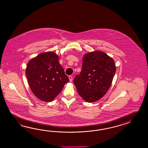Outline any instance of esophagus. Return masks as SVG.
I'll return each instance as SVG.
<instances>
[{"label":"esophagus","instance_id":"obj_1","mask_svg":"<svg viewBox=\"0 0 148 148\" xmlns=\"http://www.w3.org/2000/svg\"><path fill=\"white\" fill-rule=\"evenodd\" d=\"M69 80H70V82H71L72 81V80H73V77H72V76H69Z\"/></svg>","mask_w":148,"mask_h":148}]
</instances>
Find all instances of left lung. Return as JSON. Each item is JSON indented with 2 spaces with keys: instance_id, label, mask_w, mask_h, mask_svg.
<instances>
[{
  "instance_id": "left-lung-1",
  "label": "left lung",
  "mask_w": 148,
  "mask_h": 148,
  "mask_svg": "<svg viewBox=\"0 0 148 148\" xmlns=\"http://www.w3.org/2000/svg\"><path fill=\"white\" fill-rule=\"evenodd\" d=\"M115 72L114 60L104 52L96 50L84 55L82 71L73 83L85 101L95 102L108 91Z\"/></svg>"
}]
</instances>
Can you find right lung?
<instances>
[{
	"mask_svg": "<svg viewBox=\"0 0 148 148\" xmlns=\"http://www.w3.org/2000/svg\"><path fill=\"white\" fill-rule=\"evenodd\" d=\"M26 74L32 92L40 100L51 102L69 82L58 61L52 51L40 53L28 62Z\"/></svg>",
	"mask_w": 148,
	"mask_h": 148,
	"instance_id": "add662e5",
	"label": "right lung"
}]
</instances>
